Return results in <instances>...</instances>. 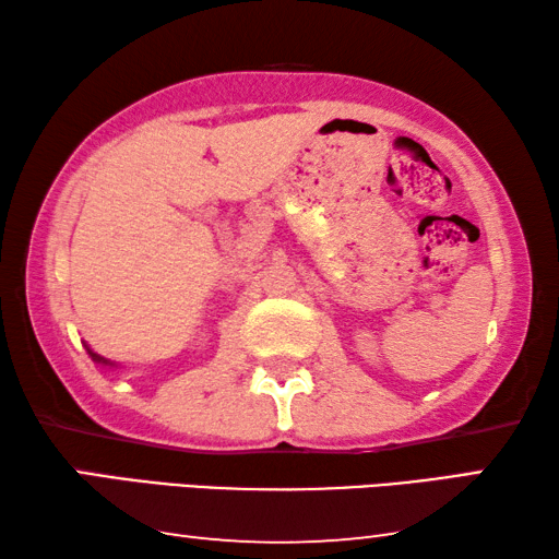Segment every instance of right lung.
<instances>
[{
  "instance_id": "right-lung-1",
  "label": "right lung",
  "mask_w": 559,
  "mask_h": 559,
  "mask_svg": "<svg viewBox=\"0 0 559 559\" xmlns=\"http://www.w3.org/2000/svg\"><path fill=\"white\" fill-rule=\"evenodd\" d=\"M88 355L93 357V362H100V365H110V367H112V362H108V359H103V357L96 355V353H91V349H88Z\"/></svg>"
}]
</instances>
